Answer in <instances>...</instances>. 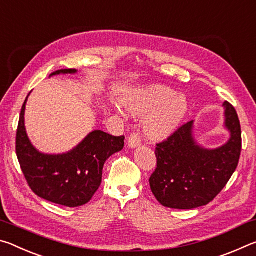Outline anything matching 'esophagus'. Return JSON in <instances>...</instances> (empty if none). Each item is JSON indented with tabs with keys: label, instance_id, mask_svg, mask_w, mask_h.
Instances as JSON below:
<instances>
[{
	"label": "esophagus",
	"instance_id": "1",
	"mask_svg": "<svg viewBox=\"0 0 256 256\" xmlns=\"http://www.w3.org/2000/svg\"><path fill=\"white\" fill-rule=\"evenodd\" d=\"M128 148H131V149H136V148H138V146H141L140 134L133 132L131 136H128Z\"/></svg>",
	"mask_w": 256,
	"mask_h": 256
}]
</instances>
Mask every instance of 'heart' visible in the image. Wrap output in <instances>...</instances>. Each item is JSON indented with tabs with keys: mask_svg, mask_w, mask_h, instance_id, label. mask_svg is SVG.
<instances>
[{
	"mask_svg": "<svg viewBox=\"0 0 256 256\" xmlns=\"http://www.w3.org/2000/svg\"><path fill=\"white\" fill-rule=\"evenodd\" d=\"M130 114L146 116L144 132L152 138H164L175 132L188 112V102L164 86H150L133 92L124 100Z\"/></svg>",
	"mask_w": 256,
	"mask_h": 256,
	"instance_id": "obj_1",
	"label": "heart"
}]
</instances>
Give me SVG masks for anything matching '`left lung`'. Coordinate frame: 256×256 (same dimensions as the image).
Listing matches in <instances>:
<instances>
[{
  "instance_id": "obj_1",
  "label": "left lung",
  "mask_w": 256,
  "mask_h": 256,
  "mask_svg": "<svg viewBox=\"0 0 256 256\" xmlns=\"http://www.w3.org/2000/svg\"><path fill=\"white\" fill-rule=\"evenodd\" d=\"M224 128L230 132L226 144L204 149L186 123L156 148L157 168L149 183L160 204L188 210L206 206L222 192L236 170L242 151L240 123L236 110L224 102Z\"/></svg>"
}]
</instances>
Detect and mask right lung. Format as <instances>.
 <instances>
[{"label": "right lung", "instance_id": "1", "mask_svg": "<svg viewBox=\"0 0 256 256\" xmlns=\"http://www.w3.org/2000/svg\"><path fill=\"white\" fill-rule=\"evenodd\" d=\"M76 72L74 68H66L50 76ZM28 96L21 108L16 151L29 188L36 196L56 204L68 208L86 204L102 184L106 160L123 149L125 136H114L96 130L66 154H42L32 144L26 132L24 110Z\"/></svg>", "mask_w": 256, "mask_h": 256}]
</instances>
